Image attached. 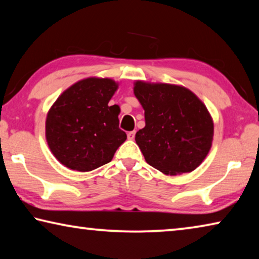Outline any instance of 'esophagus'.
<instances>
[{
	"label": "esophagus",
	"instance_id": "1",
	"mask_svg": "<svg viewBox=\"0 0 259 259\" xmlns=\"http://www.w3.org/2000/svg\"><path fill=\"white\" fill-rule=\"evenodd\" d=\"M135 135H136V131H129L128 133V139H135Z\"/></svg>",
	"mask_w": 259,
	"mask_h": 259
}]
</instances>
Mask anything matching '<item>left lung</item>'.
<instances>
[{
    "instance_id": "1",
    "label": "left lung",
    "mask_w": 259,
    "mask_h": 259,
    "mask_svg": "<svg viewBox=\"0 0 259 259\" xmlns=\"http://www.w3.org/2000/svg\"><path fill=\"white\" fill-rule=\"evenodd\" d=\"M135 96L145 111L136 143L146 162L165 175L191 172L211 147L213 123L207 107L186 88L137 81Z\"/></svg>"
}]
</instances>
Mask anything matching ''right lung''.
Returning <instances> with one entry per match:
<instances>
[{
    "label": "right lung",
    "mask_w": 259,
    "mask_h": 259,
    "mask_svg": "<svg viewBox=\"0 0 259 259\" xmlns=\"http://www.w3.org/2000/svg\"><path fill=\"white\" fill-rule=\"evenodd\" d=\"M116 89L111 78L89 77L69 87L52 105L46 137L61 164L91 171L112 161L126 139L119 128V106H108Z\"/></svg>",
    "instance_id": "1"
}]
</instances>
